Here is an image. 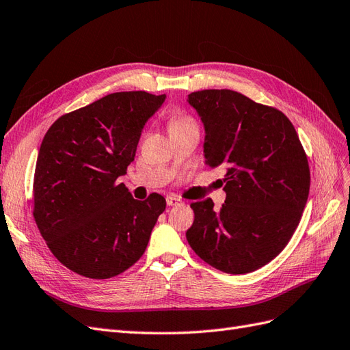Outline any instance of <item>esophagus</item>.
Wrapping results in <instances>:
<instances>
[{"mask_svg":"<svg viewBox=\"0 0 350 350\" xmlns=\"http://www.w3.org/2000/svg\"><path fill=\"white\" fill-rule=\"evenodd\" d=\"M182 204H183L182 199L177 198V196H168L167 198V205L168 206H177V205H182Z\"/></svg>","mask_w":350,"mask_h":350,"instance_id":"obj_1","label":"esophagus"}]
</instances>
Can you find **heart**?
I'll list each match as a JSON object with an SVG mask.
<instances>
[{
    "label": "heart",
    "instance_id": "1",
    "mask_svg": "<svg viewBox=\"0 0 350 350\" xmlns=\"http://www.w3.org/2000/svg\"><path fill=\"white\" fill-rule=\"evenodd\" d=\"M189 125H195V120L186 116V115H173L170 118V120H168V129L170 131H174V129H178V128H185V126H189Z\"/></svg>",
    "mask_w": 350,
    "mask_h": 350
}]
</instances>
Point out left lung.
I'll return each mask as SVG.
<instances>
[{
  "label": "left lung",
  "instance_id": "1",
  "mask_svg": "<svg viewBox=\"0 0 350 350\" xmlns=\"http://www.w3.org/2000/svg\"><path fill=\"white\" fill-rule=\"evenodd\" d=\"M205 126V163L225 167L221 209L191 202L186 232L193 252L225 273H250L285 249L310 191V167L298 133L280 110L232 90L187 97Z\"/></svg>",
  "mask_w": 350,
  "mask_h": 350
}]
</instances>
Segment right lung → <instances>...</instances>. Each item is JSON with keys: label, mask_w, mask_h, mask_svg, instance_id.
<instances>
[{"label": "right lung", "mask_w": 350, "mask_h": 350, "mask_svg": "<svg viewBox=\"0 0 350 350\" xmlns=\"http://www.w3.org/2000/svg\"><path fill=\"white\" fill-rule=\"evenodd\" d=\"M165 94L111 93L62 115L42 141L33 217L49 250L72 272L109 279L137 263L165 199H133L119 183L141 132Z\"/></svg>", "instance_id": "obj_1"}]
</instances>
